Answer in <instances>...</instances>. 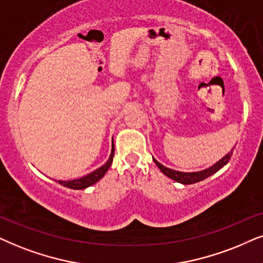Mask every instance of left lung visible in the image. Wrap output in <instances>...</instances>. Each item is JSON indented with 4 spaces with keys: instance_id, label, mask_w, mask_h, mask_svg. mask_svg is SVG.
I'll use <instances>...</instances> for the list:
<instances>
[{
    "instance_id": "1",
    "label": "left lung",
    "mask_w": 263,
    "mask_h": 263,
    "mask_svg": "<svg viewBox=\"0 0 263 263\" xmlns=\"http://www.w3.org/2000/svg\"><path fill=\"white\" fill-rule=\"evenodd\" d=\"M233 149L232 148L231 151H229L227 154H226L223 158L220 159L217 162H215L214 165L210 166V167L205 168V170H201V171H195V172H182V171H176V170H172V168H168L166 167V166L161 165L160 162L156 161L154 158H153V160L158 166L159 168H160V171L164 174L165 176H167L168 178L174 179V181L178 182V183H182V184H193V183H197V182H200L202 179L210 177L211 175H214L217 172L218 170H221L223 166L227 165V162L229 161V159H231L232 156V153H233Z\"/></svg>"
}]
</instances>
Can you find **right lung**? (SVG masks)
Wrapping results in <instances>:
<instances>
[{"instance_id":"obj_1","label":"right lung","mask_w":263,"mask_h":263,"mask_svg":"<svg viewBox=\"0 0 263 263\" xmlns=\"http://www.w3.org/2000/svg\"><path fill=\"white\" fill-rule=\"evenodd\" d=\"M112 156H114V141H112V144H111L110 156H109L108 161L105 162L104 165H102L101 167L97 168V170L92 171L91 174L86 175L84 177L78 178V179H71V181H58V183L70 189H86L91 187V185L97 183L99 179L105 175V172L109 170V167H110L112 164Z\"/></svg>"}]
</instances>
